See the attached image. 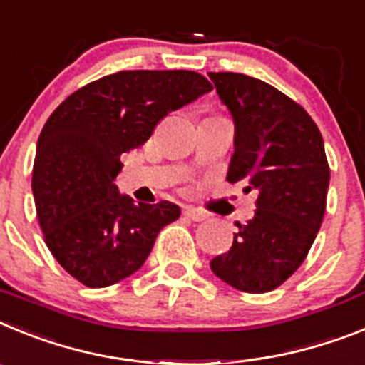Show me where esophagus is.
I'll use <instances>...</instances> for the list:
<instances>
[{"label": "esophagus", "instance_id": "34e87169", "mask_svg": "<svg viewBox=\"0 0 365 365\" xmlns=\"http://www.w3.org/2000/svg\"><path fill=\"white\" fill-rule=\"evenodd\" d=\"M183 215H185L187 218H191V220L195 222H202L207 218V215L204 213V211H200V209H195V207H187L185 211H183Z\"/></svg>", "mask_w": 365, "mask_h": 365}]
</instances>
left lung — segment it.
I'll return each instance as SVG.
<instances>
[{
  "instance_id": "1",
  "label": "left lung",
  "mask_w": 365,
  "mask_h": 365,
  "mask_svg": "<svg viewBox=\"0 0 365 365\" xmlns=\"http://www.w3.org/2000/svg\"><path fill=\"white\" fill-rule=\"evenodd\" d=\"M235 121L227 182L257 192L255 215L239 224L230 252L211 270L240 292L281 287L305 261L318 235L331 180L312 117L277 88L242 73H209Z\"/></svg>"
}]
</instances>
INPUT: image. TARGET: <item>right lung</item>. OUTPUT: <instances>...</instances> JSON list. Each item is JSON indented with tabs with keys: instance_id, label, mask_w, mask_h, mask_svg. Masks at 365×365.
<instances>
[{
	"instance_id": "obj_1",
	"label": "right lung",
	"mask_w": 365,
	"mask_h": 365,
	"mask_svg": "<svg viewBox=\"0 0 365 365\" xmlns=\"http://www.w3.org/2000/svg\"><path fill=\"white\" fill-rule=\"evenodd\" d=\"M213 90L185 69L117 71L73 91L38 138L33 192L43 240L69 275L90 288L128 277L147 261L173 202L135 205L113 180L170 112Z\"/></svg>"
}]
</instances>
